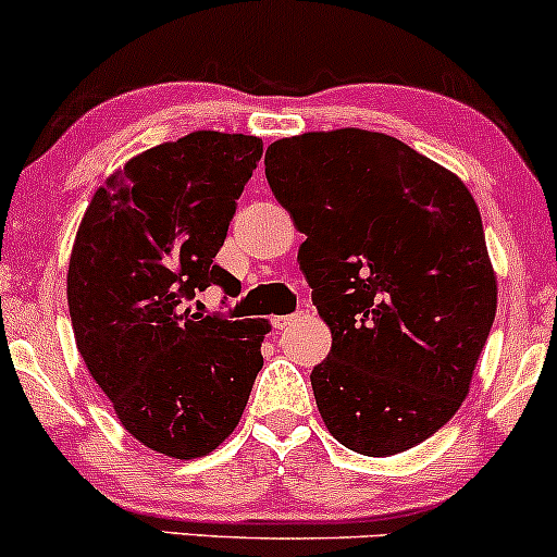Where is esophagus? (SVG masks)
<instances>
[{"label":"esophagus","instance_id":"obj_1","mask_svg":"<svg viewBox=\"0 0 557 557\" xmlns=\"http://www.w3.org/2000/svg\"><path fill=\"white\" fill-rule=\"evenodd\" d=\"M299 318H302V312H292V315H276V318H273V329L292 326V323H297Z\"/></svg>","mask_w":557,"mask_h":557}]
</instances>
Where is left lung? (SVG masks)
<instances>
[{
  "label": "left lung",
  "instance_id": "8db88e82",
  "mask_svg": "<svg viewBox=\"0 0 557 557\" xmlns=\"http://www.w3.org/2000/svg\"><path fill=\"white\" fill-rule=\"evenodd\" d=\"M265 178L308 236L297 260L331 329L310 381L331 436L371 458L421 445L463 405L497 310L471 191L362 128L273 141Z\"/></svg>",
  "mask_w": 557,
  "mask_h": 557
}]
</instances>
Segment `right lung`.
<instances>
[{"label": "right lung", "instance_id": "right-lung-1", "mask_svg": "<svg viewBox=\"0 0 557 557\" xmlns=\"http://www.w3.org/2000/svg\"><path fill=\"white\" fill-rule=\"evenodd\" d=\"M262 139L195 131L131 158L94 191L71 265L67 308L91 379L134 440L202 458L236 429L262 368L260 321L195 312Z\"/></svg>", "mask_w": 557, "mask_h": 557}]
</instances>
